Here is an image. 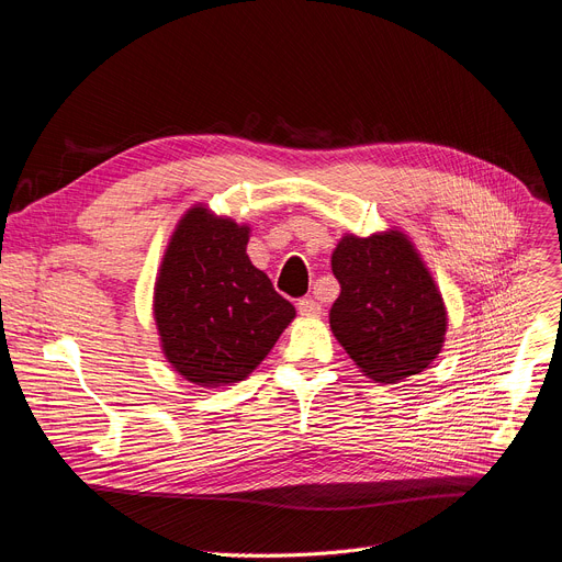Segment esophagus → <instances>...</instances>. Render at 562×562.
I'll return each mask as SVG.
<instances>
[{"label": "esophagus", "instance_id": "34e87169", "mask_svg": "<svg viewBox=\"0 0 562 562\" xmlns=\"http://www.w3.org/2000/svg\"><path fill=\"white\" fill-rule=\"evenodd\" d=\"M296 311H300L302 315L315 317V315L322 313V306L317 302H313V300H300V302H296Z\"/></svg>", "mask_w": 562, "mask_h": 562}]
</instances>
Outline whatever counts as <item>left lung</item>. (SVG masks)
Wrapping results in <instances>:
<instances>
[{"mask_svg": "<svg viewBox=\"0 0 562 562\" xmlns=\"http://www.w3.org/2000/svg\"><path fill=\"white\" fill-rule=\"evenodd\" d=\"M331 270L340 294L328 322L362 372L376 383H400L431 366L445 342L447 311L404 234L345 236Z\"/></svg>", "mask_w": 562, "mask_h": 562, "instance_id": "8db88e82", "label": "left lung"}]
</instances>
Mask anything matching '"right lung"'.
<instances>
[{"instance_id": "right-lung-1", "label": "right lung", "mask_w": 562, "mask_h": 562, "mask_svg": "<svg viewBox=\"0 0 562 562\" xmlns=\"http://www.w3.org/2000/svg\"><path fill=\"white\" fill-rule=\"evenodd\" d=\"M249 226L190 209L165 251L154 292L162 353L190 383L243 381L270 353L294 306L247 256Z\"/></svg>"}]
</instances>
